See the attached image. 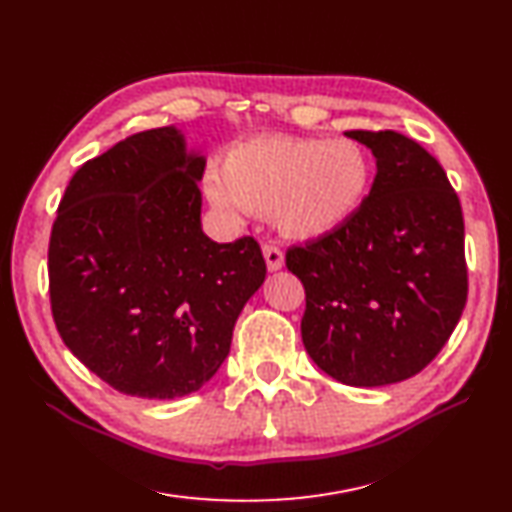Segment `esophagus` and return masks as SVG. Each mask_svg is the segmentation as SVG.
Wrapping results in <instances>:
<instances>
[{"label": "esophagus", "mask_w": 512, "mask_h": 512, "mask_svg": "<svg viewBox=\"0 0 512 512\" xmlns=\"http://www.w3.org/2000/svg\"><path fill=\"white\" fill-rule=\"evenodd\" d=\"M261 251H264V259H266V266H268L270 272L279 270L283 266V253H281V248L277 244L266 242Z\"/></svg>", "instance_id": "obj_1"}]
</instances>
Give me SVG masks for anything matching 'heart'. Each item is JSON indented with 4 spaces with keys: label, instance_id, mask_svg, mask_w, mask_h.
<instances>
[{
    "label": "heart",
    "instance_id": "1",
    "mask_svg": "<svg viewBox=\"0 0 512 512\" xmlns=\"http://www.w3.org/2000/svg\"><path fill=\"white\" fill-rule=\"evenodd\" d=\"M370 183V157L357 142L255 136L222 155L220 175L207 173L203 192L220 216L272 212L285 235L309 240L344 227Z\"/></svg>",
    "mask_w": 512,
    "mask_h": 512
}]
</instances>
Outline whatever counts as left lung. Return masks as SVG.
<instances>
[{"label":"left lung","instance_id":"obj_1","mask_svg":"<svg viewBox=\"0 0 512 512\" xmlns=\"http://www.w3.org/2000/svg\"><path fill=\"white\" fill-rule=\"evenodd\" d=\"M376 177L344 227L290 246L309 357L352 387L400 383L448 342L467 303L465 222L441 164L398 131H346Z\"/></svg>","mask_w":512,"mask_h":512}]
</instances>
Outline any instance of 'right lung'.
Instances as JSON below:
<instances>
[{
	"mask_svg": "<svg viewBox=\"0 0 512 512\" xmlns=\"http://www.w3.org/2000/svg\"><path fill=\"white\" fill-rule=\"evenodd\" d=\"M205 157L175 127L116 142L71 177L49 238L51 316L86 368L125 396L199 391L266 279L255 238L201 229Z\"/></svg>",
	"mask_w": 512,
	"mask_h": 512,
	"instance_id": "right-lung-1",
	"label": "right lung"
}]
</instances>
